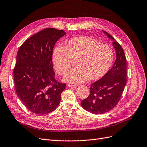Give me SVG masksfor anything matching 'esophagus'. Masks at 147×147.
Masks as SVG:
<instances>
[{"label": "esophagus", "mask_w": 147, "mask_h": 147, "mask_svg": "<svg viewBox=\"0 0 147 147\" xmlns=\"http://www.w3.org/2000/svg\"><path fill=\"white\" fill-rule=\"evenodd\" d=\"M68 86L71 88H76L77 85H71V84H68Z\"/></svg>", "instance_id": "esophagus-1"}]
</instances>
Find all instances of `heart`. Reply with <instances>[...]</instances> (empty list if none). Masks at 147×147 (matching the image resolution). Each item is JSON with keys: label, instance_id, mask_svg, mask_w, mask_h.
I'll return each instance as SVG.
<instances>
[{"label": "heart", "instance_id": "heart-1", "mask_svg": "<svg viewBox=\"0 0 147 147\" xmlns=\"http://www.w3.org/2000/svg\"><path fill=\"white\" fill-rule=\"evenodd\" d=\"M115 59V52L109 45L90 37H76L65 41V47L54 48L52 60L59 75H64L71 65V60H76V68L70 70L64 80L80 83L87 80L102 78L110 69Z\"/></svg>", "mask_w": 147, "mask_h": 147}]
</instances>
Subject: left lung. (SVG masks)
I'll return each mask as SVG.
<instances>
[{
  "label": "left lung",
  "mask_w": 147,
  "mask_h": 147,
  "mask_svg": "<svg viewBox=\"0 0 147 147\" xmlns=\"http://www.w3.org/2000/svg\"><path fill=\"white\" fill-rule=\"evenodd\" d=\"M104 32L113 40L116 59L104 76L91 85L88 97L81 102V105L85 110L96 115L105 113L115 108L127 84V60L124 51L111 35Z\"/></svg>",
  "instance_id": "1"
}]
</instances>
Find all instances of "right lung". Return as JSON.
I'll return each mask as SVG.
<instances>
[{
    "label": "right lung",
    "instance_id": "1",
    "mask_svg": "<svg viewBox=\"0 0 147 147\" xmlns=\"http://www.w3.org/2000/svg\"><path fill=\"white\" fill-rule=\"evenodd\" d=\"M66 34L63 30L43 29L19 48L13 71L16 93L31 112L43 115L58 107L66 84L54 78L52 53L56 42Z\"/></svg>",
    "mask_w": 147,
    "mask_h": 147
}]
</instances>
